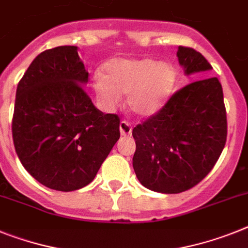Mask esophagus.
I'll use <instances>...</instances> for the list:
<instances>
[{
	"instance_id": "esophagus-1",
	"label": "esophagus",
	"mask_w": 248,
	"mask_h": 248,
	"mask_svg": "<svg viewBox=\"0 0 248 248\" xmlns=\"http://www.w3.org/2000/svg\"><path fill=\"white\" fill-rule=\"evenodd\" d=\"M120 131L122 136H130L132 134V126L128 124L127 121H121Z\"/></svg>"
}]
</instances>
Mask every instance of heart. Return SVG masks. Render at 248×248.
I'll list each match as a JSON object with an SVG mask.
<instances>
[{"label": "heart", "instance_id": "1", "mask_svg": "<svg viewBox=\"0 0 248 248\" xmlns=\"http://www.w3.org/2000/svg\"><path fill=\"white\" fill-rule=\"evenodd\" d=\"M175 84V70L153 59H113L105 65V76L95 74L93 91L103 107L120 103L128 93V106L141 116H151L163 107Z\"/></svg>", "mask_w": 248, "mask_h": 248}]
</instances>
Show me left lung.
I'll return each instance as SVG.
<instances>
[{
  "mask_svg": "<svg viewBox=\"0 0 248 248\" xmlns=\"http://www.w3.org/2000/svg\"><path fill=\"white\" fill-rule=\"evenodd\" d=\"M185 73L212 69L201 53L178 47ZM136 141L132 165L143 186L176 194L189 190L209 174L227 140V114L219 80L189 83L155 114L132 130Z\"/></svg>",
  "mask_w": 248,
  "mask_h": 248,
  "instance_id": "8db88e82",
  "label": "left lung"
}]
</instances>
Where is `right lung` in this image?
<instances>
[{"mask_svg":"<svg viewBox=\"0 0 248 248\" xmlns=\"http://www.w3.org/2000/svg\"><path fill=\"white\" fill-rule=\"evenodd\" d=\"M77 46L39 54L20 79L12 117L18 159L37 182L73 191L92 182L120 139V117L94 107Z\"/></svg>","mask_w":248,"mask_h":248,"instance_id":"obj_1","label":"right lung"}]
</instances>
